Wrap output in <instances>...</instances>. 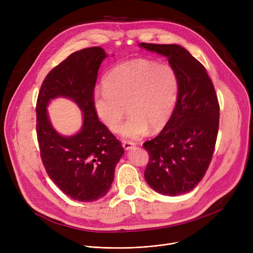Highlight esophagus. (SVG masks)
<instances>
[{"mask_svg":"<svg viewBox=\"0 0 253 253\" xmlns=\"http://www.w3.org/2000/svg\"><path fill=\"white\" fill-rule=\"evenodd\" d=\"M122 146L125 150H131L134 148L135 144L133 142H130V141H123L122 142Z\"/></svg>","mask_w":253,"mask_h":253,"instance_id":"1","label":"esophagus"}]
</instances>
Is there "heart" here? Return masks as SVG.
<instances>
[{"mask_svg":"<svg viewBox=\"0 0 253 253\" xmlns=\"http://www.w3.org/2000/svg\"><path fill=\"white\" fill-rule=\"evenodd\" d=\"M103 88L92 96L93 109L110 130L121 124L127 108L130 116L118 133L138 140L149 129L158 130L170 119L179 91L175 69L167 63L134 59L115 66L105 75Z\"/></svg>","mask_w":253,"mask_h":253,"instance_id":"1","label":"heart"}]
</instances>
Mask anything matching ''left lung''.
<instances>
[{"mask_svg": "<svg viewBox=\"0 0 253 253\" xmlns=\"http://www.w3.org/2000/svg\"><path fill=\"white\" fill-rule=\"evenodd\" d=\"M138 46L166 57L179 79L169 121L157 137L143 144L150 158L144 177L162 195H181L201 181L210 164L219 124L217 96L204 66L182 46Z\"/></svg>", "mask_w": 253, "mask_h": 253, "instance_id": "left-lung-1", "label": "left lung"}]
</instances>
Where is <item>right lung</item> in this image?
Segmentation results:
<instances>
[{
	"label": "right lung",
	"instance_id": "add662e5",
	"mask_svg": "<svg viewBox=\"0 0 253 253\" xmlns=\"http://www.w3.org/2000/svg\"><path fill=\"white\" fill-rule=\"evenodd\" d=\"M106 57L101 47L71 54L47 75L36 107L45 169L66 195L81 202H92L108 193L124 154L121 143L98 120L92 105L98 70ZM57 97L72 99L83 112V126L73 135L60 134L50 123L46 108Z\"/></svg>",
	"mask_w": 253,
	"mask_h": 253
}]
</instances>
